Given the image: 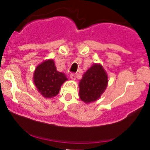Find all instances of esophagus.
<instances>
[{"label": "esophagus", "instance_id": "obj_1", "mask_svg": "<svg viewBox=\"0 0 150 150\" xmlns=\"http://www.w3.org/2000/svg\"><path fill=\"white\" fill-rule=\"evenodd\" d=\"M70 77H71V79H76V74H74V73L71 74V75H70Z\"/></svg>", "mask_w": 150, "mask_h": 150}]
</instances>
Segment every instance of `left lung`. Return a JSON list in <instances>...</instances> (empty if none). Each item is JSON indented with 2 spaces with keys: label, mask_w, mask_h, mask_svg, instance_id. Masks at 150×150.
<instances>
[{
  "label": "left lung",
  "mask_w": 150,
  "mask_h": 150,
  "mask_svg": "<svg viewBox=\"0 0 150 150\" xmlns=\"http://www.w3.org/2000/svg\"><path fill=\"white\" fill-rule=\"evenodd\" d=\"M108 78L100 64H93L79 81V98L85 103L97 100L106 89Z\"/></svg>",
  "instance_id": "1"
}]
</instances>
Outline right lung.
I'll list each match as a JSON object with an SVG mask.
<instances>
[{
	"instance_id": "right-lung-1",
	"label": "right lung",
	"mask_w": 150,
	"mask_h": 150,
	"mask_svg": "<svg viewBox=\"0 0 150 150\" xmlns=\"http://www.w3.org/2000/svg\"><path fill=\"white\" fill-rule=\"evenodd\" d=\"M67 79L65 74L57 71L55 62L52 59L39 64L34 74V84L45 98L58 95L62 85Z\"/></svg>"
}]
</instances>
